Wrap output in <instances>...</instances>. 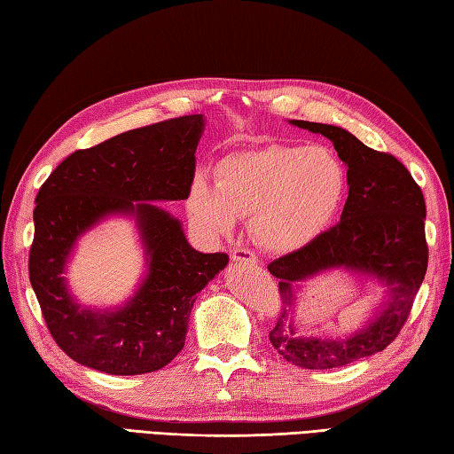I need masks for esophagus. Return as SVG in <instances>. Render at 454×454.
<instances>
[{
    "mask_svg": "<svg viewBox=\"0 0 454 454\" xmlns=\"http://www.w3.org/2000/svg\"><path fill=\"white\" fill-rule=\"evenodd\" d=\"M230 257H232L234 263H257L255 254L252 252V249H246V247L234 249V252L230 254Z\"/></svg>",
    "mask_w": 454,
    "mask_h": 454,
    "instance_id": "34e87169",
    "label": "esophagus"
}]
</instances>
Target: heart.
<instances>
[{
	"mask_svg": "<svg viewBox=\"0 0 454 454\" xmlns=\"http://www.w3.org/2000/svg\"><path fill=\"white\" fill-rule=\"evenodd\" d=\"M343 161L324 146L269 144L222 158L215 185L195 176L185 207L210 238L234 232L249 216V234L275 254L296 252L322 236L345 199Z\"/></svg>",
	"mask_w": 454,
	"mask_h": 454,
	"instance_id": "b5f03b06",
	"label": "heart"
}]
</instances>
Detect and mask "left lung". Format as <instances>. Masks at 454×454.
<instances>
[{
  "label": "left lung",
  "mask_w": 454,
  "mask_h": 454,
  "mask_svg": "<svg viewBox=\"0 0 454 454\" xmlns=\"http://www.w3.org/2000/svg\"><path fill=\"white\" fill-rule=\"evenodd\" d=\"M333 142L347 166L341 220L314 242L269 263L278 278L281 316L269 333L288 363L310 371L337 369L371 356L396 340L427 271L426 199L410 171L390 153L376 152L333 124L291 121ZM343 270L383 286L385 301L359 331L345 338H314L295 324L306 280Z\"/></svg>",
  "instance_id": "obj_1"
}]
</instances>
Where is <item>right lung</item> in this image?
Masks as SVG:
<instances>
[{
	"instance_id": "add662e5",
	"label": "right lung",
	"mask_w": 454,
	"mask_h": 454,
	"mask_svg": "<svg viewBox=\"0 0 454 454\" xmlns=\"http://www.w3.org/2000/svg\"><path fill=\"white\" fill-rule=\"evenodd\" d=\"M202 130L205 117L187 114L122 132L74 152L38 189L28 278L46 327L75 363L144 374L160 371L185 345L197 294L228 255L191 247L181 220L158 202L187 199ZM111 215L135 220L147 269L127 303L83 307L63 273L79 238Z\"/></svg>"
}]
</instances>
